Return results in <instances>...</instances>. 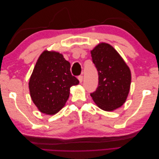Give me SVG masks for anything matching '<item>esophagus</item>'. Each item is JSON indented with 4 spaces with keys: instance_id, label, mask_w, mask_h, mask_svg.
I'll list each match as a JSON object with an SVG mask.
<instances>
[{
    "instance_id": "esophagus-1",
    "label": "esophagus",
    "mask_w": 159,
    "mask_h": 159,
    "mask_svg": "<svg viewBox=\"0 0 159 159\" xmlns=\"http://www.w3.org/2000/svg\"><path fill=\"white\" fill-rule=\"evenodd\" d=\"M78 80H79V81L80 83H81L83 81V75H80L78 77Z\"/></svg>"
}]
</instances>
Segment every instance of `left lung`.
<instances>
[{
	"mask_svg": "<svg viewBox=\"0 0 159 159\" xmlns=\"http://www.w3.org/2000/svg\"><path fill=\"white\" fill-rule=\"evenodd\" d=\"M91 54L99 75L98 87L91 97L98 107L112 111L126 102L131 83V70L107 43H99L91 50Z\"/></svg>",
	"mask_w": 159,
	"mask_h": 159,
	"instance_id": "8db88e82",
	"label": "left lung"
}]
</instances>
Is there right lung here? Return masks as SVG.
<instances>
[{
	"label": "right lung",
	"mask_w": 159,
	"mask_h": 159,
	"mask_svg": "<svg viewBox=\"0 0 159 159\" xmlns=\"http://www.w3.org/2000/svg\"><path fill=\"white\" fill-rule=\"evenodd\" d=\"M79 81L70 71V63L55 51L44 50L38 57L30 78V97L42 113L54 115L63 108L70 88Z\"/></svg>",
	"instance_id": "right-lung-1"
}]
</instances>
